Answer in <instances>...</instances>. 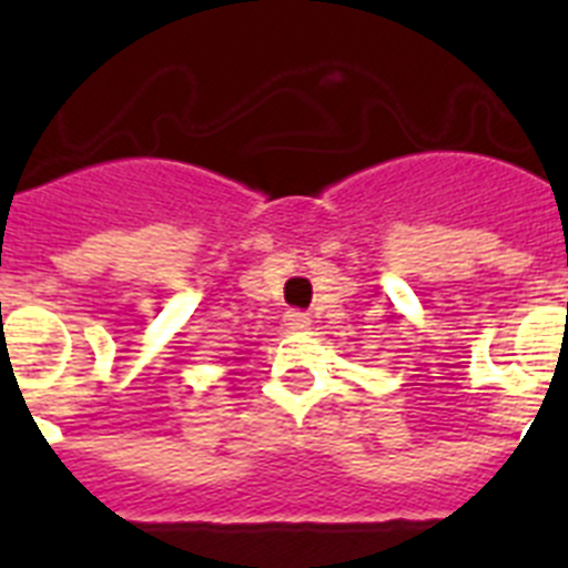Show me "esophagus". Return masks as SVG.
<instances>
[{"instance_id": "obj_1", "label": "esophagus", "mask_w": 568, "mask_h": 568, "mask_svg": "<svg viewBox=\"0 0 568 568\" xmlns=\"http://www.w3.org/2000/svg\"><path fill=\"white\" fill-rule=\"evenodd\" d=\"M284 327H287L290 333H301V329L310 327V315L301 313V310H290V313L284 315Z\"/></svg>"}]
</instances>
